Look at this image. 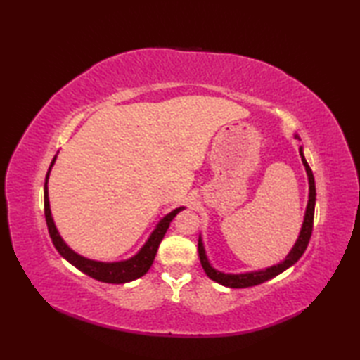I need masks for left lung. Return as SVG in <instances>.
Here are the masks:
<instances>
[{"label": "left lung", "instance_id": "left-lung-1", "mask_svg": "<svg viewBox=\"0 0 360 360\" xmlns=\"http://www.w3.org/2000/svg\"><path fill=\"white\" fill-rule=\"evenodd\" d=\"M300 141V137L294 134ZM300 156H302V162L304 165V170H307L308 176V184H309V193H308V204H307V210H304V217H303V223L302 229L298 232V238L294 243L292 249L289 250V254L285 257L283 262L264 267V269H258V271H249V272H241V274H227L223 271H218L212 266L209 262V257L205 254V248L202 243V236L200 235V240H198V252H200V259L202 264L204 272L207 274V277L213 281L219 283V285L227 286V288H249V286H257L259 283H264L267 280H271L274 277H277L278 274L283 271H286L288 267L295 264L300 257L303 255V252L307 250V246L311 238L312 233V221H314V209H316V181H314V174H312V170L309 168L307 159H304L303 155V147H300Z\"/></svg>", "mask_w": 360, "mask_h": 360}]
</instances>
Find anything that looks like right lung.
I'll return each instance as SVG.
<instances>
[{"instance_id": "add662e5", "label": "right lung", "mask_w": 360, "mask_h": 360, "mask_svg": "<svg viewBox=\"0 0 360 360\" xmlns=\"http://www.w3.org/2000/svg\"><path fill=\"white\" fill-rule=\"evenodd\" d=\"M56 159H57V155L53 156L52 162L49 165L48 174H46V179H44V217H46V224H48L51 240L53 243V246H56V249L58 250V254L62 255L66 262H70L72 266L77 267L79 271H82L83 274H86L89 277H93L98 281L112 283V285H122V283H128L136 278H141L142 275L148 272L153 262H155L158 248L164 238L168 226H170L173 218L186 207H178L172 210L170 213H167V215L156 224L155 231L150 233L148 240L143 243V246L137 250V254H134L133 257H129L127 259H120V262H97V259L86 258L68 246L66 241L62 238V235H60L56 223H53L51 204H49L48 181H49V173L52 170V167L56 164Z\"/></svg>"}]
</instances>
